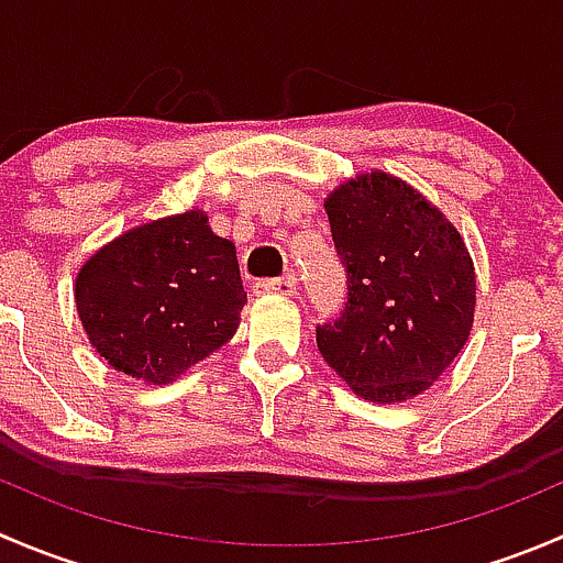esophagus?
<instances>
[{"instance_id": "esophagus-1", "label": "esophagus", "mask_w": 563, "mask_h": 563, "mask_svg": "<svg viewBox=\"0 0 563 563\" xmlns=\"http://www.w3.org/2000/svg\"><path fill=\"white\" fill-rule=\"evenodd\" d=\"M255 294H280V297H294L297 294V277H275V280H258L253 286Z\"/></svg>"}]
</instances>
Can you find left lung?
Segmentation results:
<instances>
[{
    "label": "left lung",
    "instance_id": "1",
    "mask_svg": "<svg viewBox=\"0 0 563 563\" xmlns=\"http://www.w3.org/2000/svg\"><path fill=\"white\" fill-rule=\"evenodd\" d=\"M349 275V299L316 327L327 365L371 402L422 395L474 327L476 275L463 236L422 192L384 172L323 201Z\"/></svg>",
    "mask_w": 563,
    "mask_h": 563
}]
</instances>
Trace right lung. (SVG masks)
<instances>
[{"mask_svg":"<svg viewBox=\"0 0 563 563\" xmlns=\"http://www.w3.org/2000/svg\"><path fill=\"white\" fill-rule=\"evenodd\" d=\"M247 302L234 242L201 209L124 231L81 266L76 308L113 371L168 384L229 343Z\"/></svg>","mask_w":563,"mask_h":563,"instance_id":"right-lung-1","label":"right lung"}]
</instances>
